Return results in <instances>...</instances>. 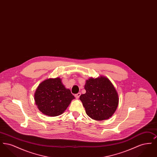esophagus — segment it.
<instances>
[{
	"label": "esophagus",
	"mask_w": 157,
	"mask_h": 157,
	"mask_svg": "<svg viewBox=\"0 0 157 157\" xmlns=\"http://www.w3.org/2000/svg\"><path fill=\"white\" fill-rule=\"evenodd\" d=\"M81 93H78L77 94H76L75 95V98H76V99H78L79 97L81 96Z\"/></svg>",
	"instance_id": "esophagus-1"
}]
</instances>
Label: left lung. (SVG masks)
<instances>
[{"mask_svg":"<svg viewBox=\"0 0 157 157\" xmlns=\"http://www.w3.org/2000/svg\"><path fill=\"white\" fill-rule=\"evenodd\" d=\"M85 90L86 93L79 99L90 118L96 121L111 118L119 103L118 92L111 81L104 76L90 77L86 81Z\"/></svg>","mask_w":157,"mask_h":157,"instance_id":"8db88e82","label":"left lung"}]
</instances>
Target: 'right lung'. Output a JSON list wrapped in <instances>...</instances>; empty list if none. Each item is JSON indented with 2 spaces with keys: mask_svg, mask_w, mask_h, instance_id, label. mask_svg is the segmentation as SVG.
I'll return each instance as SVG.
<instances>
[{
  "mask_svg": "<svg viewBox=\"0 0 157 157\" xmlns=\"http://www.w3.org/2000/svg\"><path fill=\"white\" fill-rule=\"evenodd\" d=\"M75 97L65 88L60 78H49L41 82L34 94L39 110L47 116L56 117L67 109Z\"/></svg>",
  "mask_w": 157,
  "mask_h": 157,
  "instance_id": "add662e5",
  "label": "right lung"
}]
</instances>
